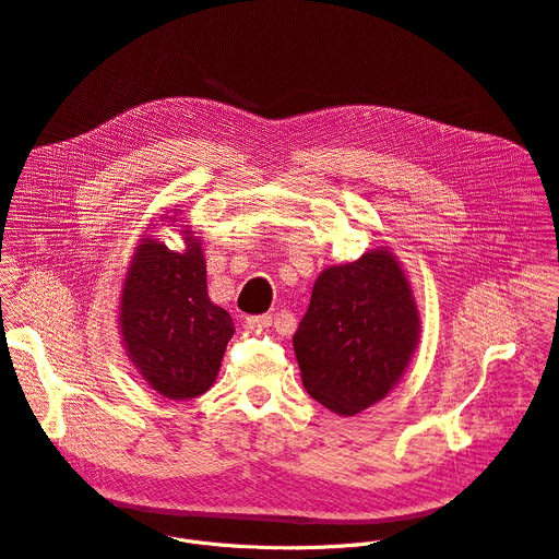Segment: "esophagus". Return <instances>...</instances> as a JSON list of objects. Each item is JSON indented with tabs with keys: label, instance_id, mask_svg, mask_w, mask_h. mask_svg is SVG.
<instances>
[{
	"label": "esophagus",
	"instance_id": "34e87169",
	"mask_svg": "<svg viewBox=\"0 0 559 559\" xmlns=\"http://www.w3.org/2000/svg\"><path fill=\"white\" fill-rule=\"evenodd\" d=\"M246 325L250 330H261V328H270L272 325V316L270 313H259V316H248Z\"/></svg>",
	"mask_w": 559,
	"mask_h": 559
}]
</instances>
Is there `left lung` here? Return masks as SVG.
<instances>
[{
  "label": "left lung",
  "instance_id": "1",
  "mask_svg": "<svg viewBox=\"0 0 559 559\" xmlns=\"http://www.w3.org/2000/svg\"><path fill=\"white\" fill-rule=\"evenodd\" d=\"M418 334L414 294L391 252L330 267L294 334L302 384L316 403L356 416L401 380Z\"/></svg>",
  "mask_w": 559,
  "mask_h": 559
}]
</instances>
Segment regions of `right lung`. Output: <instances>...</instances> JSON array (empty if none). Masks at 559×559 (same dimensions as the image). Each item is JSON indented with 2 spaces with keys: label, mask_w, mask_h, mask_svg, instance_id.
<instances>
[{
  "label": "right lung",
  "mask_w": 559,
  "mask_h": 559,
  "mask_svg": "<svg viewBox=\"0 0 559 559\" xmlns=\"http://www.w3.org/2000/svg\"><path fill=\"white\" fill-rule=\"evenodd\" d=\"M186 252L141 238L121 294V336L139 373L170 401H190L216 380L234 334L231 316L207 296L197 236Z\"/></svg>",
  "instance_id": "add662e5"
}]
</instances>
